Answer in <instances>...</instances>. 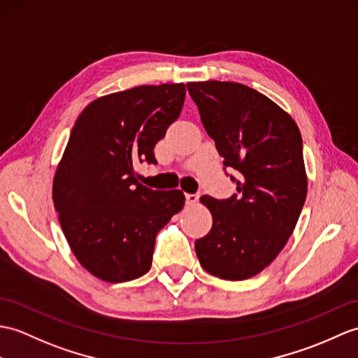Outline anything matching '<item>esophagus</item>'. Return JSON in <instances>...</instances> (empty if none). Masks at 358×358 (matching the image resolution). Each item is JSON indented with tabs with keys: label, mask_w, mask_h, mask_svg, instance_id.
<instances>
[{
	"label": "esophagus",
	"mask_w": 358,
	"mask_h": 358,
	"mask_svg": "<svg viewBox=\"0 0 358 358\" xmlns=\"http://www.w3.org/2000/svg\"><path fill=\"white\" fill-rule=\"evenodd\" d=\"M198 199H199V194H186V203L189 206L196 204Z\"/></svg>",
	"instance_id": "34e87169"
}]
</instances>
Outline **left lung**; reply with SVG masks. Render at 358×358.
I'll list each match as a JSON object with an SVG mask.
<instances>
[{"label":"left lung","instance_id":"left-lung-1","mask_svg":"<svg viewBox=\"0 0 358 358\" xmlns=\"http://www.w3.org/2000/svg\"><path fill=\"white\" fill-rule=\"evenodd\" d=\"M187 91L224 168L238 171L230 176L238 194L199 198L213 224L195 241L196 256L217 278H253L285 247L305 204L301 131L279 105L238 82H189Z\"/></svg>","mask_w":358,"mask_h":358}]
</instances>
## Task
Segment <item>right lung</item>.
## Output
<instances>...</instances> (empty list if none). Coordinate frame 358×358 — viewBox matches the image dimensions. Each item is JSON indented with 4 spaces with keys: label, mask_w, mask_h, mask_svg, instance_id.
Returning a JSON list of instances; mask_svg holds the SVG:
<instances>
[{
    "label": "right lung",
    "mask_w": 358,
    "mask_h": 358,
    "mask_svg": "<svg viewBox=\"0 0 358 358\" xmlns=\"http://www.w3.org/2000/svg\"><path fill=\"white\" fill-rule=\"evenodd\" d=\"M185 84L141 85L80 113L53 180V203L74 256L93 276L127 282L152 265L155 236L185 206L181 190H152L134 164H155L154 146L178 119Z\"/></svg>",
    "instance_id": "1"
}]
</instances>
